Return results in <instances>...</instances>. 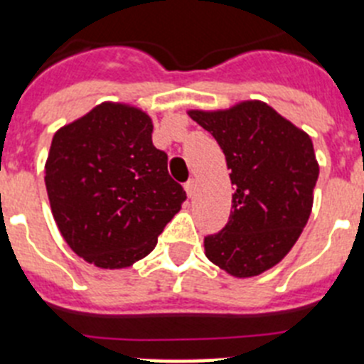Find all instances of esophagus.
Returning a JSON list of instances; mask_svg holds the SVG:
<instances>
[{
  "label": "esophagus",
  "mask_w": 364,
  "mask_h": 364,
  "mask_svg": "<svg viewBox=\"0 0 364 364\" xmlns=\"http://www.w3.org/2000/svg\"><path fill=\"white\" fill-rule=\"evenodd\" d=\"M184 189H186V193H188V197H189V198L195 197V193H197V180H195V178H189L188 182H186Z\"/></svg>",
  "instance_id": "obj_1"
}]
</instances>
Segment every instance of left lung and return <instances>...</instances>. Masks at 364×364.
<instances>
[{
	"label": "left lung",
	"mask_w": 364,
	"mask_h": 364,
	"mask_svg": "<svg viewBox=\"0 0 364 364\" xmlns=\"http://www.w3.org/2000/svg\"><path fill=\"white\" fill-rule=\"evenodd\" d=\"M226 156L235 186L230 220L204 239L205 257L233 277L260 275L290 252L314 205V144L259 100L220 111H189Z\"/></svg>",
	"instance_id": "8db88e82"
}]
</instances>
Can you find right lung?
<instances>
[{
    "mask_svg": "<svg viewBox=\"0 0 364 364\" xmlns=\"http://www.w3.org/2000/svg\"><path fill=\"white\" fill-rule=\"evenodd\" d=\"M142 109L104 102L54 133L45 186L56 226L78 257L104 269L149 255L186 191L153 146Z\"/></svg>",
    "mask_w": 364,
    "mask_h": 364,
    "instance_id": "1",
    "label": "right lung"
}]
</instances>
